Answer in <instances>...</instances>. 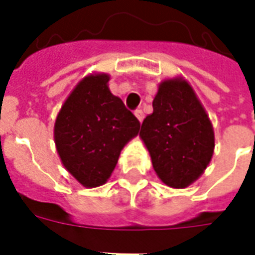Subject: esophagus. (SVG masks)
<instances>
[{
    "label": "esophagus",
    "mask_w": 255,
    "mask_h": 255,
    "mask_svg": "<svg viewBox=\"0 0 255 255\" xmlns=\"http://www.w3.org/2000/svg\"><path fill=\"white\" fill-rule=\"evenodd\" d=\"M135 113V116H136V119H138L139 122L142 123L143 122V119H144V113L142 112V109H136V111L133 112Z\"/></svg>",
    "instance_id": "esophagus-1"
}]
</instances>
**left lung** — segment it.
I'll return each instance as SVG.
<instances>
[{"label": "left lung", "instance_id": "obj_1", "mask_svg": "<svg viewBox=\"0 0 255 255\" xmlns=\"http://www.w3.org/2000/svg\"><path fill=\"white\" fill-rule=\"evenodd\" d=\"M153 168L166 186L184 188L212 160L214 133L191 86L182 79L164 80L153 101V113L140 128Z\"/></svg>", "mask_w": 255, "mask_h": 255}]
</instances>
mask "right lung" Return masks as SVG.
I'll use <instances>...</instances> for the list:
<instances>
[{
  "instance_id": "add662e5",
  "label": "right lung",
  "mask_w": 255,
  "mask_h": 255,
  "mask_svg": "<svg viewBox=\"0 0 255 255\" xmlns=\"http://www.w3.org/2000/svg\"><path fill=\"white\" fill-rule=\"evenodd\" d=\"M108 82L105 73L84 78L64 102L54 126L58 155L84 187L106 183L122 149L140 128Z\"/></svg>"
}]
</instances>
